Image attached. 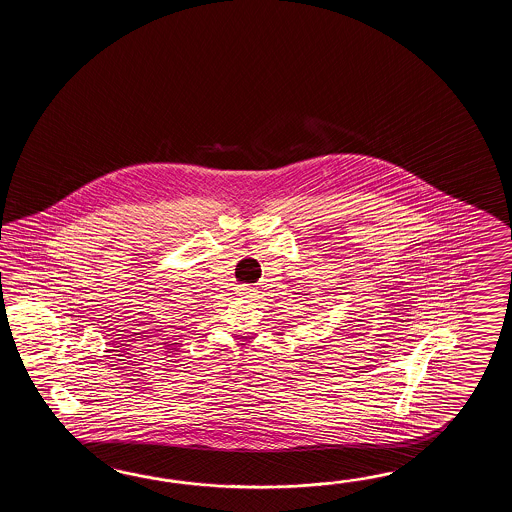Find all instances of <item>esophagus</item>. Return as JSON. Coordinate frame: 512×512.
<instances>
[{
    "label": "esophagus",
    "mask_w": 512,
    "mask_h": 512,
    "mask_svg": "<svg viewBox=\"0 0 512 512\" xmlns=\"http://www.w3.org/2000/svg\"><path fill=\"white\" fill-rule=\"evenodd\" d=\"M238 294H240L241 298H249V300L256 298V291L249 287V285H241L240 289H238Z\"/></svg>",
    "instance_id": "obj_1"
}]
</instances>
